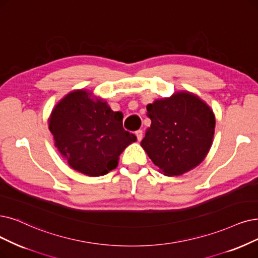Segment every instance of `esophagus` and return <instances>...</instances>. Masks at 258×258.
<instances>
[{
    "label": "esophagus",
    "instance_id": "34e87169",
    "mask_svg": "<svg viewBox=\"0 0 258 258\" xmlns=\"http://www.w3.org/2000/svg\"><path fill=\"white\" fill-rule=\"evenodd\" d=\"M136 136H137V138H138V141L141 142L142 139H143V131H142V130H138V131L136 132Z\"/></svg>",
    "mask_w": 258,
    "mask_h": 258
}]
</instances>
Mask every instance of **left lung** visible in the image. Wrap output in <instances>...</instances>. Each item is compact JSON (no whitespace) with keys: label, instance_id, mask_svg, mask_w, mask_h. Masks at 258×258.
Instances as JSON below:
<instances>
[{"label":"left lung","instance_id":"1","mask_svg":"<svg viewBox=\"0 0 258 258\" xmlns=\"http://www.w3.org/2000/svg\"><path fill=\"white\" fill-rule=\"evenodd\" d=\"M151 125L141 146L165 176L195 168L209 153L215 132V114L199 96L188 91L147 105Z\"/></svg>","mask_w":258,"mask_h":258}]
</instances>
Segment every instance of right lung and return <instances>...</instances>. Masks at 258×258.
Returning <instances> with one entry per match:
<instances>
[{
  "instance_id": "obj_1",
  "label": "right lung",
  "mask_w": 258,
  "mask_h": 258,
  "mask_svg": "<svg viewBox=\"0 0 258 258\" xmlns=\"http://www.w3.org/2000/svg\"><path fill=\"white\" fill-rule=\"evenodd\" d=\"M122 113L92 92L75 90L55 106L48 129L55 146L74 170L99 177L116 168L120 153L137 137L122 128Z\"/></svg>"
}]
</instances>
